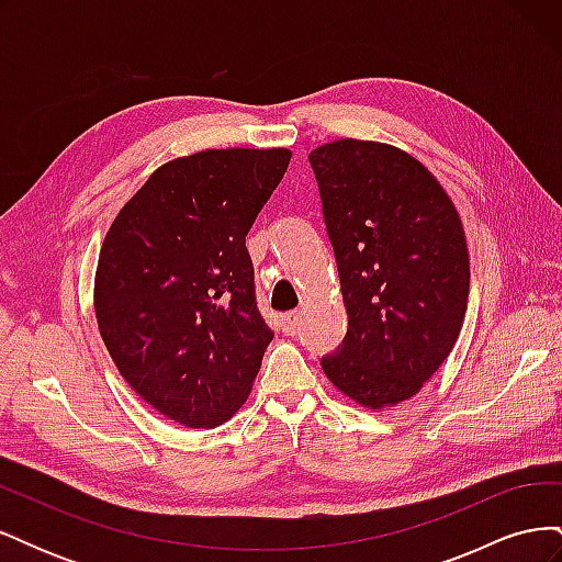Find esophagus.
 <instances>
[{"mask_svg": "<svg viewBox=\"0 0 562 562\" xmlns=\"http://www.w3.org/2000/svg\"><path fill=\"white\" fill-rule=\"evenodd\" d=\"M281 328L285 335H295L300 328V312H291V314L281 316Z\"/></svg>", "mask_w": 562, "mask_h": 562, "instance_id": "esophagus-1", "label": "esophagus"}]
</instances>
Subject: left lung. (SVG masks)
Segmentation results:
<instances>
[{"mask_svg":"<svg viewBox=\"0 0 562 562\" xmlns=\"http://www.w3.org/2000/svg\"><path fill=\"white\" fill-rule=\"evenodd\" d=\"M310 161L349 321L321 368L378 413L413 398L457 342L469 300L464 227L429 168L394 145L342 138Z\"/></svg>","mask_w":562,"mask_h":562,"instance_id":"8db88e82","label":"left lung"}]
</instances>
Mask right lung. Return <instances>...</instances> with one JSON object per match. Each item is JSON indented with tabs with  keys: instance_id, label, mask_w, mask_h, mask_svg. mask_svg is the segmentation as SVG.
Returning a JSON list of instances; mask_svg holds the SVG:
<instances>
[{
	"instance_id": "obj_1",
	"label": "right lung",
	"mask_w": 562,
	"mask_h": 562,
	"mask_svg": "<svg viewBox=\"0 0 562 562\" xmlns=\"http://www.w3.org/2000/svg\"><path fill=\"white\" fill-rule=\"evenodd\" d=\"M291 149H203L161 164L100 248L93 307L116 370L145 403L213 429L246 403L271 330L246 234Z\"/></svg>"
}]
</instances>
